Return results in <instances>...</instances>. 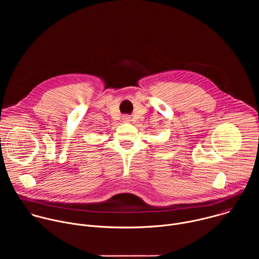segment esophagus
<instances>
[{"instance_id":"1","label":"esophagus","mask_w":259,"mask_h":259,"mask_svg":"<svg viewBox=\"0 0 259 259\" xmlns=\"http://www.w3.org/2000/svg\"><path fill=\"white\" fill-rule=\"evenodd\" d=\"M123 121H124L125 123H129V122L131 121V118H130V116H128V115H125V116H123Z\"/></svg>"}]
</instances>
